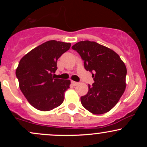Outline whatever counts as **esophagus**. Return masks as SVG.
<instances>
[{
  "instance_id": "1",
  "label": "esophagus",
  "mask_w": 147,
  "mask_h": 147,
  "mask_svg": "<svg viewBox=\"0 0 147 147\" xmlns=\"http://www.w3.org/2000/svg\"><path fill=\"white\" fill-rule=\"evenodd\" d=\"M71 83H72V85H73V86H76V85H77V84H78V82H74V81H72Z\"/></svg>"
}]
</instances>
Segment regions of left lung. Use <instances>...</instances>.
Masks as SVG:
<instances>
[{"mask_svg":"<svg viewBox=\"0 0 147 147\" xmlns=\"http://www.w3.org/2000/svg\"><path fill=\"white\" fill-rule=\"evenodd\" d=\"M92 72L94 83L81 97L82 106L96 115L109 112L117 104L126 88V68L113 50L95 41H79L72 47Z\"/></svg>","mask_w":147,"mask_h":147,"instance_id":"1","label":"left lung"}]
</instances>
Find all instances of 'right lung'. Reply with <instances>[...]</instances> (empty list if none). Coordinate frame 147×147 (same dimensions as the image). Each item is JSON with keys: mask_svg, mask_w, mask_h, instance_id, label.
I'll use <instances>...</instances> for the list:
<instances>
[{"mask_svg": "<svg viewBox=\"0 0 147 147\" xmlns=\"http://www.w3.org/2000/svg\"><path fill=\"white\" fill-rule=\"evenodd\" d=\"M70 43L48 41L32 50L20 61L16 70L19 87L35 109L48 111L63 102L70 81L55 78L57 60L70 49Z\"/></svg>", "mask_w": 147, "mask_h": 147, "instance_id": "right-lung-1", "label": "right lung"}]
</instances>
